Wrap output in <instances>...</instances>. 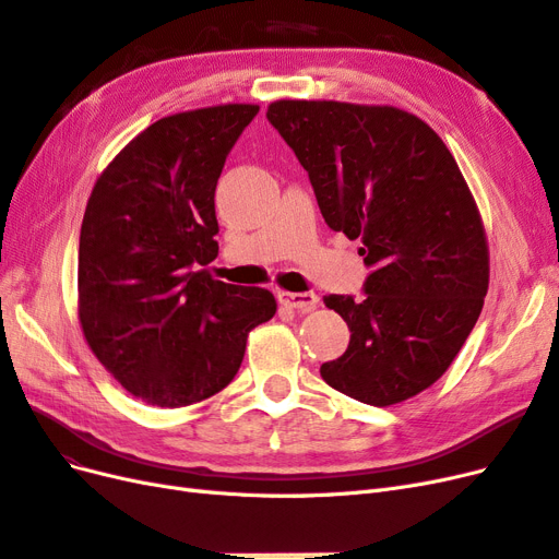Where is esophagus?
Returning a JSON list of instances; mask_svg holds the SVG:
<instances>
[{"instance_id": "34e87169", "label": "esophagus", "mask_w": 559, "mask_h": 559, "mask_svg": "<svg viewBox=\"0 0 559 559\" xmlns=\"http://www.w3.org/2000/svg\"><path fill=\"white\" fill-rule=\"evenodd\" d=\"M278 301H281L283 306H287V309H295V311L306 313V311L316 309L320 297H318L316 293H281V295H278Z\"/></svg>"}]
</instances>
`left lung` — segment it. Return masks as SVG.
I'll return each instance as SVG.
<instances>
[{
    "label": "left lung",
    "instance_id": "8db88e82",
    "mask_svg": "<svg viewBox=\"0 0 559 559\" xmlns=\"http://www.w3.org/2000/svg\"><path fill=\"white\" fill-rule=\"evenodd\" d=\"M269 122L309 171L322 218L359 239L365 297L330 295L348 322L346 353L322 381L371 406L437 383L488 295V239L469 186L441 136L394 106L278 99Z\"/></svg>",
    "mask_w": 559,
    "mask_h": 559
}]
</instances>
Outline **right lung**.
Returning a JSON list of instances; mask_svg holds the SVG:
<instances>
[{"label": "right lung", "mask_w": 559, "mask_h": 559, "mask_svg": "<svg viewBox=\"0 0 559 559\" xmlns=\"http://www.w3.org/2000/svg\"><path fill=\"white\" fill-rule=\"evenodd\" d=\"M258 104L174 114L134 136L90 194L79 320L90 350L136 400L178 408L231 383L248 332L272 320L264 287L211 278L215 186Z\"/></svg>", "instance_id": "obj_1"}]
</instances>
